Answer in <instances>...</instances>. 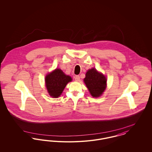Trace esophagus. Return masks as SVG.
<instances>
[{
    "label": "esophagus",
    "mask_w": 152,
    "mask_h": 152,
    "mask_svg": "<svg viewBox=\"0 0 152 152\" xmlns=\"http://www.w3.org/2000/svg\"><path fill=\"white\" fill-rule=\"evenodd\" d=\"M75 80H76V81H80V77L79 76V75H76L75 76Z\"/></svg>",
    "instance_id": "esophagus-1"
}]
</instances>
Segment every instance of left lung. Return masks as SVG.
Returning a JSON list of instances; mask_svg holds the SVG:
<instances>
[{
    "instance_id": "left-lung-1",
    "label": "left lung",
    "mask_w": 152,
    "mask_h": 152,
    "mask_svg": "<svg viewBox=\"0 0 152 152\" xmlns=\"http://www.w3.org/2000/svg\"><path fill=\"white\" fill-rule=\"evenodd\" d=\"M84 81L89 92L94 97H99L106 88L107 79L94 68L87 71Z\"/></svg>"
}]
</instances>
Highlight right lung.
<instances>
[{
  "label": "right lung",
  "instance_id": "obj_1",
  "mask_svg": "<svg viewBox=\"0 0 152 152\" xmlns=\"http://www.w3.org/2000/svg\"><path fill=\"white\" fill-rule=\"evenodd\" d=\"M45 85L49 94L52 97L57 98L61 94L68 83L72 78L60 69H56L45 77Z\"/></svg>",
  "mask_w": 152,
  "mask_h": 152
}]
</instances>
